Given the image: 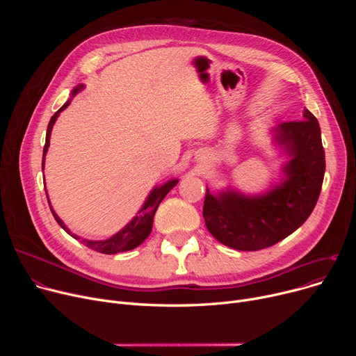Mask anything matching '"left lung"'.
I'll list each match as a JSON object with an SVG mask.
<instances>
[{"mask_svg":"<svg viewBox=\"0 0 356 356\" xmlns=\"http://www.w3.org/2000/svg\"><path fill=\"white\" fill-rule=\"evenodd\" d=\"M303 118L274 128L277 143L290 156L282 183L257 196L236 191L212 195L207 189L204 223L220 244L239 251L268 248L310 216L322 191L326 163L319 122L309 109Z\"/></svg>","mask_w":356,"mask_h":356,"instance_id":"8db88e82","label":"left lung"}]
</instances>
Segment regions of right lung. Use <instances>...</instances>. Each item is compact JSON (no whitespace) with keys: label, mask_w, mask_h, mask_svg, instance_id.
I'll list each match as a JSON object with an SVG mask.
<instances>
[{"label":"right lung","mask_w":356,"mask_h":356,"mask_svg":"<svg viewBox=\"0 0 356 356\" xmlns=\"http://www.w3.org/2000/svg\"><path fill=\"white\" fill-rule=\"evenodd\" d=\"M83 89V85H79L74 88L72 90V98L76 95V93L79 90ZM70 104V99L58 111L56 114L50 118V122L47 125V133H46V144H44V148H43V160H42V165L44 168V159H46V153H47V148L50 145V134H51V129H53V125L56 122V120H58L60 112L69 106ZM177 179H172L165 181L164 184L161 186H156V188L152 191V193L148 195L147 200L144 202L143 208L140 209L138 215H136L133 219H131L127 225L120 231L117 232L115 235H112L111 238L105 239V241H90V239H82V244H85L88 248L93 250V251H98V252H102V254H118V252H124V251H129V250H134L136 247H138L140 244H143V242L147 239V236L149 235V232H152V228H153V219H154V215H156V211L159 208V204L161 203V200L165 197V195L170 192L175 186L177 184ZM47 195V192H46ZM49 200V197H47ZM49 207H50V200H49ZM50 211L56 219V222L59 223V225L70 235L73 236L74 239H81L78 235H74L69 231V228L65 225L63 220L54 213L53 208L50 207Z\"/></svg>","instance_id":"add662e5"}]
</instances>
